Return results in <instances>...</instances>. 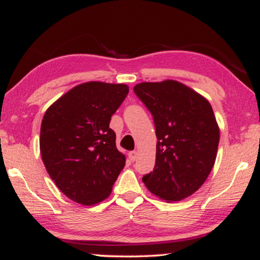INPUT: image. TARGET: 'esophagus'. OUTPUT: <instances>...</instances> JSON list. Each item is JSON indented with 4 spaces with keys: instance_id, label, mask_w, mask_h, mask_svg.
<instances>
[{
    "instance_id": "esophagus-1",
    "label": "esophagus",
    "mask_w": 260,
    "mask_h": 260,
    "mask_svg": "<svg viewBox=\"0 0 260 260\" xmlns=\"http://www.w3.org/2000/svg\"><path fill=\"white\" fill-rule=\"evenodd\" d=\"M128 157H129V159L132 160V162H134V160H136L137 157H138V152H137V151H131V152L128 153Z\"/></svg>"
}]
</instances>
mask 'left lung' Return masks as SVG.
I'll list each match as a JSON object with an SVG mask.
<instances>
[{
    "label": "left lung",
    "mask_w": 260,
    "mask_h": 260,
    "mask_svg": "<svg viewBox=\"0 0 260 260\" xmlns=\"http://www.w3.org/2000/svg\"><path fill=\"white\" fill-rule=\"evenodd\" d=\"M153 117L156 163L143 176L146 188L168 202L193 194L217 154L219 129L210 103L179 81L141 83L133 88Z\"/></svg>",
    "instance_id": "8db88e82"
}]
</instances>
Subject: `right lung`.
<instances>
[{
    "label": "right lung",
    "mask_w": 260,
    "mask_h": 260,
    "mask_svg": "<svg viewBox=\"0 0 260 260\" xmlns=\"http://www.w3.org/2000/svg\"><path fill=\"white\" fill-rule=\"evenodd\" d=\"M124 84L90 81L55 102L41 127L45 169L73 202L93 205L111 193L126 158L116 147L111 116L127 97Z\"/></svg>",
    "instance_id": "obj_1"
}]
</instances>
